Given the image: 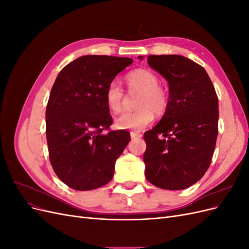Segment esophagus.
Returning <instances> with one entry per match:
<instances>
[{"mask_svg": "<svg viewBox=\"0 0 249 249\" xmlns=\"http://www.w3.org/2000/svg\"><path fill=\"white\" fill-rule=\"evenodd\" d=\"M131 134V138L132 139H135V138H140L142 137V134L140 132H136V131H131L130 132Z\"/></svg>", "mask_w": 249, "mask_h": 249, "instance_id": "esophagus-1", "label": "esophagus"}]
</instances>
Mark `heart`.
<instances>
[{
	"instance_id": "b5f03b06",
	"label": "heart",
	"mask_w": 249,
	"mask_h": 249,
	"mask_svg": "<svg viewBox=\"0 0 249 249\" xmlns=\"http://www.w3.org/2000/svg\"><path fill=\"white\" fill-rule=\"evenodd\" d=\"M124 79L130 92H140L136 102L138 109L124 112L117 116L115 125L118 129L142 130L153 122L155 114H165L169 106V93L159 85V78L149 70H134L127 72ZM124 100L123 88L116 81L110 82L105 91L107 107L112 112L118 113L123 109Z\"/></svg>"
}]
</instances>
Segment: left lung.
<instances>
[{
  "label": "left lung",
  "mask_w": 249,
  "mask_h": 249,
  "mask_svg": "<svg viewBox=\"0 0 249 249\" xmlns=\"http://www.w3.org/2000/svg\"><path fill=\"white\" fill-rule=\"evenodd\" d=\"M147 63L167 80L169 106L159 124L144 134L145 178L161 189H186L198 182L212 161L218 97L205 69L190 59L149 55Z\"/></svg>",
  "instance_id": "obj_1"
}]
</instances>
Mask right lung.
<instances>
[{
	"instance_id": "1",
	"label": "right lung",
	"mask_w": 249,
	"mask_h": 249,
	"mask_svg": "<svg viewBox=\"0 0 249 249\" xmlns=\"http://www.w3.org/2000/svg\"><path fill=\"white\" fill-rule=\"evenodd\" d=\"M132 62L125 57L82 56L63 67L52 87L46 110L50 162L57 177L74 190L108 184L131 140L130 133L109 130L113 119L105 91Z\"/></svg>"
}]
</instances>
